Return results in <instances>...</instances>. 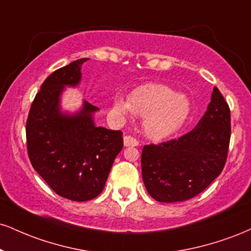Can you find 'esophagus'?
I'll list each match as a JSON object with an SVG mask.
<instances>
[{"mask_svg":"<svg viewBox=\"0 0 251 251\" xmlns=\"http://www.w3.org/2000/svg\"><path fill=\"white\" fill-rule=\"evenodd\" d=\"M124 145H125L126 147H135L139 145V141L135 138L132 137V135H125V137H124Z\"/></svg>","mask_w":251,"mask_h":251,"instance_id":"obj_1","label":"esophagus"}]
</instances>
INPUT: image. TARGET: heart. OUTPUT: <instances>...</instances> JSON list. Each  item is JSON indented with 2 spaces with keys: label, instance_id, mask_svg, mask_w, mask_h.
Segmentation results:
<instances>
[{
  "label": "heart",
  "instance_id": "obj_1",
  "mask_svg": "<svg viewBox=\"0 0 251 251\" xmlns=\"http://www.w3.org/2000/svg\"><path fill=\"white\" fill-rule=\"evenodd\" d=\"M113 107L123 117L133 112L144 118V132L151 139L160 140L177 131L191 113V102L185 96L175 95L162 84H146L128 96V101L116 98Z\"/></svg>",
  "mask_w": 251,
  "mask_h": 251
}]
</instances>
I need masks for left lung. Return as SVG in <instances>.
I'll use <instances>...</instances> for the list:
<instances>
[{"instance_id": "obj_1", "label": "left lung", "mask_w": 251, "mask_h": 251, "mask_svg": "<svg viewBox=\"0 0 251 251\" xmlns=\"http://www.w3.org/2000/svg\"><path fill=\"white\" fill-rule=\"evenodd\" d=\"M230 133V108L215 86L194 129L179 139L144 146L141 173L149 194L159 202H177L203 192L225 167Z\"/></svg>"}]
</instances>
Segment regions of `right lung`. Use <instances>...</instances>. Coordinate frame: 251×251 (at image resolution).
Returning <instances> with one entry per match:
<instances>
[{
  "instance_id": "add662e5",
  "label": "right lung",
  "mask_w": 251,
  "mask_h": 251,
  "mask_svg": "<svg viewBox=\"0 0 251 251\" xmlns=\"http://www.w3.org/2000/svg\"><path fill=\"white\" fill-rule=\"evenodd\" d=\"M77 59L53 71L36 95L26 120V149L35 171L50 188L72 201H89L104 189L111 167L123 149V132L98 127L95 105L84 101L76 114L59 111V97L66 85L81 77Z\"/></svg>"
}]
</instances>
